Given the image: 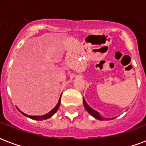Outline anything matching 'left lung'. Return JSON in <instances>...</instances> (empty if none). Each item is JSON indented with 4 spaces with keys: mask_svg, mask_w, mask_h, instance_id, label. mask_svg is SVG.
<instances>
[{
    "mask_svg": "<svg viewBox=\"0 0 146 146\" xmlns=\"http://www.w3.org/2000/svg\"><path fill=\"white\" fill-rule=\"evenodd\" d=\"M83 102H84V108L86 109V110L88 112L90 115H92L93 117H95V119H98V120H109V119H115V117H114V118H104V117H102V116L99 114V113H98V111L93 110L92 107L89 106L88 104L86 102L85 99L84 98H83Z\"/></svg>",
    "mask_w": 146,
    "mask_h": 146,
    "instance_id": "left-lung-1",
    "label": "left lung"
}]
</instances>
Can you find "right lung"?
Segmentation results:
<instances>
[{"label":"right lung","mask_w":146,"mask_h":146,"mask_svg":"<svg viewBox=\"0 0 146 146\" xmlns=\"http://www.w3.org/2000/svg\"><path fill=\"white\" fill-rule=\"evenodd\" d=\"M61 97H62V94H61L60 95V98H59V99H58V102L57 105L54 106L52 110L49 112V113H46V114H44V115H41V116H30V115H27V114H26L25 113H23V112H22L19 108L17 107L18 110L23 115H24L25 116H27V117H29V118H30V119H35V120H44V119H49V118H51V116L54 115V113L57 112V110H58V108H59V106H60V102H61Z\"/></svg>","instance_id":"right-lung-1"}]
</instances>
